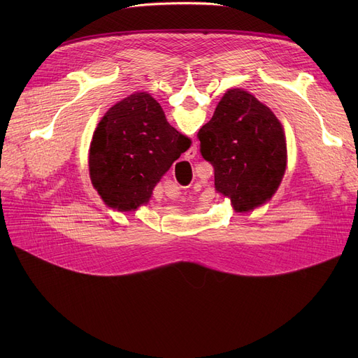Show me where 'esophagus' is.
I'll list each match as a JSON object with an SVG mask.
<instances>
[{"mask_svg": "<svg viewBox=\"0 0 358 358\" xmlns=\"http://www.w3.org/2000/svg\"><path fill=\"white\" fill-rule=\"evenodd\" d=\"M196 155H197V146H192L189 150H187L184 157L185 159H193Z\"/></svg>", "mask_w": 358, "mask_h": 358, "instance_id": "obj_1", "label": "esophagus"}]
</instances>
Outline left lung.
Returning a JSON list of instances; mask_svg holds the SVG:
<instances>
[{"label": "left lung", "instance_id": "8db88e82", "mask_svg": "<svg viewBox=\"0 0 358 358\" xmlns=\"http://www.w3.org/2000/svg\"><path fill=\"white\" fill-rule=\"evenodd\" d=\"M197 138L201 157L213 165L217 193L231 199L235 212H251L277 192L287 162L285 130L252 94L224 92Z\"/></svg>", "mask_w": 358, "mask_h": 358}]
</instances>
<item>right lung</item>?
<instances>
[{"mask_svg":"<svg viewBox=\"0 0 358 358\" xmlns=\"http://www.w3.org/2000/svg\"><path fill=\"white\" fill-rule=\"evenodd\" d=\"M192 141L166 122L146 92L113 106L92 135L90 176L103 201L119 212L146 204L154 187Z\"/></svg>","mask_w":358,"mask_h":358,"instance_id":"add662e5","label":"right lung"}]
</instances>
